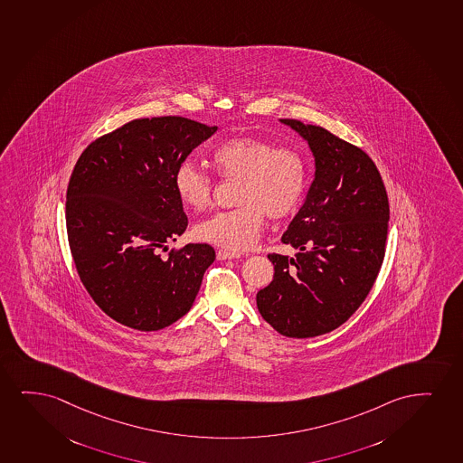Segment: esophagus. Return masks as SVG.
Segmentation results:
<instances>
[{
	"mask_svg": "<svg viewBox=\"0 0 463 463\" xmlns=\"http://www.w3.org/2000/svg\"><path fill=\"white\" fill-rule=\"evenodd\" d=\"M239 258H241L239 252L226 251V250H218V251H216V259H218V260H228V259Z\"/></svg>",
	"mask_w": 463,
	"mask_h": 463,
	"instance_id": "obj_1",
	"label": "esophagus"
}]
</instances>
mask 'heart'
<instances>
[{
	"mask_svg": "<svg viewBox=\"0 0 463 463\" xmlns=\"http://www.w3.org/2000/svg\"><path fill=\"white\" fill-rule=\"evenodd\" d=\"M211 163L224 181H239L235 188L239 207L218 212L194 228L198 241L216 247L232 251L252 247L264 229L265 215L281 220L294 213L307 190L305 156L258 137L222 141L212 150ZM173 182L182 204L193 211L211 205L213 181L193 163L182 162Z\"/></svg>",
	"mask_w": 463,
	"mask_h": 463,
	"instance_id": "heart-1",
	"label": "heart"
}]
</instances>
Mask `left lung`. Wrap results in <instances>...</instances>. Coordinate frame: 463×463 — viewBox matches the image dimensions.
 <instances>
[{
  "instance_id": "obj_1",
  "label": "left lung",
  "mask_w": 463,
  "mask_h": 463,
  "mask_svg": "<svg viewBox=\"0 0 463 463\" xmlns=\"http://www.w3.org/2000/svg\"><path fill=\"white\" fill-rule=\"evenodd\" d=\"M307 141L316 162L305 204L282 234L295 258L269 254L273 281L256 295L282 336H320L361 307L384 258L390 204L375 163L324 127L279 119Z\"/></svg>"
}]
</instances>
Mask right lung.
I'll list each match as a JSON object with an SVG mask.
<instances>
[{"label": "right lung", "mask_w": 463, "mask_h": 463, "mask_svg": "<svg viewBox=\"0 0 463 463\" xmlns=\"http://www.w3.org/2000/svg\"><path fill=\"white\" fill-rule=\"evenodd\" d=\"M215 132L181 116L135 119L92 141L73 168L66 224L80 279L103 313L133 330L185 316L215 260L207 243L160 256L188 224L175 168Z\"/></svg>", "instance_id": "right-lung-1"}]
</instances>
